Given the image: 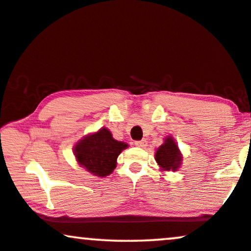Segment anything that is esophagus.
<instances>
[{
	"instance_id": "esophagus-1",
	"label": "esophagus",
	"mask_w": 251,
	"mask_h": 251,
	"mask_svg": "<svg viewBox=\"0 0 251 251\" xmlns=\"http://www.w3.org/2000/svg\"><path fill=\"white\" fill-rule=\"evenodd\" d=\"M134 144H135V146H138V147L145 148L146 146H147V141H146V140H139V141H135Z\"/></svg>"
}]
</instances>
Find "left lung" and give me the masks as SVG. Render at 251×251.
Listing matches in <instances>:
<instances>
[{
  "label": "left lung",
  "instance_id": "8db88e82",
  "mask_svg": "<svg viewBox=\"0 0 251 251\" xmlns=\"http://www.w3.org/2000/svg\"><path fill=\"white\" fill-rule=\"evenodd\" d=\"M155 160L163 170H177V168L180 166L182 157H180L178 147L173 139L168 138L164 144L157 149Z\"/></svg>",
  "mask_w": 251,
  "mask_h": 251
}]
</instances>
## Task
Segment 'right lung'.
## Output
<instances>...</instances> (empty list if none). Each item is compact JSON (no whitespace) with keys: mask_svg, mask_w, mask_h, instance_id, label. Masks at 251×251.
<instances>
[{"mask_svg":"<svg viewBox=\"0 0 251 251\" xmlns=\"http://www.w3.org/2000/svg\"><path fill=\"white\" fill-rule=\"evenodd\" d=\"M127 147L112 138L107 128H100L95 134L85 136L75 146L77 162L96 176H107L115 170L117 157Z\"/></svg>","mask_w":251,"mask_h":251,"instance_id":"obj_1","label":"right lung"}]
</instances>
